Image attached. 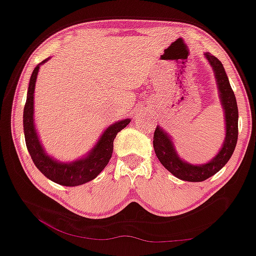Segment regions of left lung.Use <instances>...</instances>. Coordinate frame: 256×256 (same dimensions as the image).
<instances>
[{
    "instance_id": "obj_1",
    "label": "left lung",
    "mask_w": 256,
    "mask_h": 256,
    "mask_svg": "<svg viewBox=\"0 0 256 256\" xmlns=\"http://www.w3.org/2000/svg\"><path fill=\"white\" fill-rule=\"evenodd\" d=\"M205 57L216 76L220 98L226 116V140L220 152L205 164H190L178 158L172 138L168 136L167 132L163 131L160 126L154 132V149L158 161L174 176L190 182H200L220 172L232 158L238 137V108H237L235 94L230 86L223 64L217 57L212 56L208 52H206Z\"/></svg>"
}]
</instances>
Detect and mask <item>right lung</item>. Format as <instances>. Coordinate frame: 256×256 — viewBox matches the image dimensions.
I'll list each match as a JSON object with an SVG mask.
<instances>
[{
    "label": "right lung",
    "instance_id": "obj_1",
    "mask_svg": "<svg viewBox=\"0 0 256 256\" xmlns=\"http://www.w3.org/2000/svg\"><path fill=\"white\" fill-rule=\"evenodd\" d=\"M48 58L39 63L33 70L30 80L26 104L24 108V132L26 146L36 167L50 178L51 181L63 186H80L89 182L98 176L110 162L113 152V140L119 131H122L130 122V119L120 120L104 130L102 136L98 140L93 149L84 158L70 163L56 161L45 152L36 134L33 110H34V88L39 66L44 64Z\"/></svg>",
    "mask_w": 256,
    "mask_h": 256
}]
</instances>
